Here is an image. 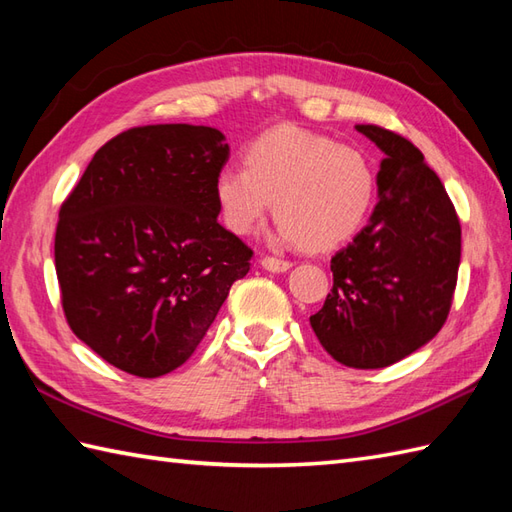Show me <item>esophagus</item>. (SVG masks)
I'll return each mask as SVG.
<instances>
[{
  "instance_id": "obj_1",
  "label": "esophagus",
  "mask_w": 512,
  "mask_h": 512,
  "mask_svg": "<svg viewBox=\"0 0 512 512\" xmlns=\"http://www.w3.org/2000/svg\"><path fill=\"white\" fill-rule=\"evenodd\" d=\"M262 266L270 270V273H286V270L292 268V264L286 262V259H277V257H264Z\"/></svg>"
}]
</instances>
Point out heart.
<instances>
[{"mask_svg":"<svg viewBox=\"0 0 512 512\" xmlns=\"http://www.w3.org/2000/svg\"><path fill=\"white\" fill-rule=\"evenodd\" d=\"M226 226L246 235L275 202V239L330 250L347 242L372 209L376 173L363 151L299 127H277L246 149V167L215 178Z\"/></svg>","mask_w":512,"mask_h":512,"instance_id":"heart-1","label":"heart"}]
</instances>
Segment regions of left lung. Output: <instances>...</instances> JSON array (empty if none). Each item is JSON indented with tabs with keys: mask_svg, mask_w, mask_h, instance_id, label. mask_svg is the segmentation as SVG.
<instances>
[{
	"mask_svg": "<svg viewBox=\"0 0 512 512\" xmlns=\"http://www.w3.org/2000/svg\"><path fill=\"white\" fill-rule=\"evenodd\" d=\"M383 151L378 204L332 257L334 286L310 325L334 361L356 369L398 363L449 317L458 281V213L422 151L389 129L356 125Z\"/></svg>",
	"mask_w": 512,
	"mask_h": 512,
	"instance_id": "left-lung-1",
	"label": "left lung"
}]
</instances>
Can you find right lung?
Wrapping results in <instances>:
<instances>
[{
  "mask_svg": "<svg viewBox=\"0 0 512 512\" xmlns=\"http://www.w3.org/2000/svg\"><path fill=\"white\" fill-rule=\"evenodd\" d=\"M231 149L204 125H147L96 151L61 204L54 266L72 332L140 378L180 367L211 328L250 250L217 222Z\"/></svg>",
  "mask_w": 512,
  "mask_h": 512,
  "instance_id": "1",
  "label": "right lung"
}]
</instances>
